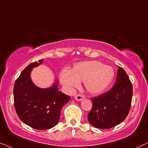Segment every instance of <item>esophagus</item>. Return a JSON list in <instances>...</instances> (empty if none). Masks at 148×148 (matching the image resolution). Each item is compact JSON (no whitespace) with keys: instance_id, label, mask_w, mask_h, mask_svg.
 <instances>
[{"instance_id":"obj_1","label":"esophagus","mask_w":148,"mask_h":148,"mask_svg":"<svg viewBox=\"0 0 148 148\" xmlns=\"http://www.w3.org/2000/svg\"><path fill=\"white\" fill-rule=\"evenodd\" d=\"M74 98L75 100H78V101H81L84 98V96L83 95H82V94H78V95H76L74 96Z\"/></svg>"}]
</instances>
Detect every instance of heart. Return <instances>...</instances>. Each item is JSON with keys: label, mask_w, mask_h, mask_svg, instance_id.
Returning <instances> with one entry per match:
<instances>
[{"label": "heart", "mask_w": 148, "mask_h": 148, "mask_svg": "<svg viewBox=\"0 0 148 148\" xmlns=\"http://www.w3.org/2000/svg\"><path fill=\"white\" fill-rule=\"evenodd\" d=\"M114 71L111 66L98 61L82 62L74 65L72 70L64 68L60 74V80L68 91L72 92L78 87L80 81L91 94L104 91L112 83Z\"/></svg>", "instance_id": "heart-1"}]
</instances>
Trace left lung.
I'll return each instance as SVG.
<instances>
[{
  "instance_id": "8db88e82",
  "label": "left lung",
  "mask_w": 148,
  "mask_h": 148,
  "mask_svg": "<svg viewBox=\"0 0 148 148\" xmlns=\"http://www.w3.org/2000/svg\"><path fill=\"white\" fill-rule=\"evenodd\" d=\"M132 94L129 77L118 66L116 82L112 89L92 98L93 107L88 115L90 124L99 129H109L122 123L129 113Z\"/></svg>"
}]
</instances>
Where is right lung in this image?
Masks as SVG:
<instances>
[{
  "label": "right lung",
  "instance_id": "obj_1",
  "mask_svg": "<svg viewBox=\"0 0 148 148\" xmlns=\"http://www.w3.org/2000/svg\"><path fill=\"white\" fill-rule=\"evenodd\" d=\"M31 63L16 79L14 86V103L16 114L25 124L36 130L52 128L60 120L61 109L70 96L58 91V81L48 88H40L33 83L32 70L42 63Z\"/></svg>",
  "mask_w": 148,
  "mask_h": 148
}]
</instances>
